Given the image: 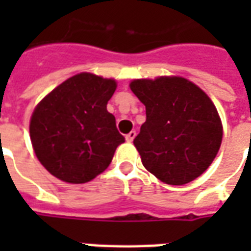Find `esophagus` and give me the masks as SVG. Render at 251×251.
Instances as JSON below:
<instances>
[{
    "label": "esophagus",
    "instance_id": "1",
    "mask_svg": "<svg viewBox=\"0 0 251 251\" xmlns=\"http://www.w3.org/2000/svg\"><path fill=\"white\" fill-rule=\"evenodd\" d=\"M137 136V133L134 130H131L129 134H126V141L127 142H131L133 140H134V137Z\"/></svg>",
    "mask_w": 251,
    "mask_h": 251
}]
</instances>
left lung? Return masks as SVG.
<instances>
[{"label":"left lung","instance_id":"1","mask_svg":"<svg viewBox=\"0 0 251 251\" xmlns=\"http://www.w3.org/2000/svg\"><path fill=\"white\" fill-rule=\"evenodd\" d=\"M130 88L147 109V121L133 141L144 167L171 185L199 177L214 161L223 136L208 95L179 76L136 79Z\"/></svg>","mask_w":251,"mask_h":251}]
</instances>
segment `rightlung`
I'll use <instances>...</instances> for the list:
<instances>
[{
	"instance_id": "1",
	"label": "right lung",
	"mask_w": 251,
	"mask_h": 251,
	"mask_svg": "<svg viewBox=\"0 0 251 251\" xmlns=\"http://www.w3.org/2000/svg\"><path fill=\"white\" fill-rule=\"evenodd\" d=\"M117 83L82 72L67 79L36 106L29 125L43 167L71 184L87 183L107 168L125 138L106 106Z\"/></svg>"
}]
</instances>
